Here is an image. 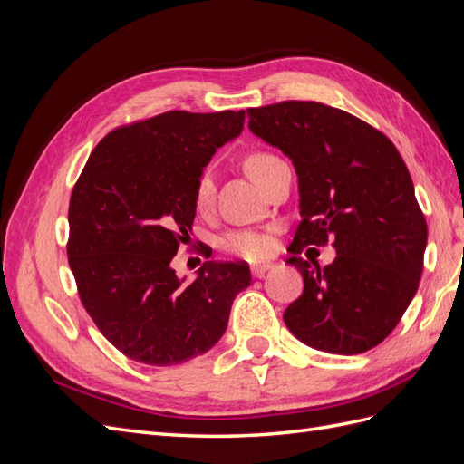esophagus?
I'll return each instance as SVG.
<instances>
[{"instance_id": "34e87169", "label": "esophagus", "mask_w": 464, "mask_h": 464, "mask_svg": "<svg viewBox=\"0 0 464 464\" xmlns=\"http://www.w3.org/2000/svg\"><path fill=\"white\" fill-rule=\"evenodd\" d=\"M273 269V263H259V265H251V275L256 278H261L266 271Z\"/></svg>"}]
</instances>
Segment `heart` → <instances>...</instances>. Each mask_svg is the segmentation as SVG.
<instances>
[{"label":"heart","instance_id":"obj_1","mask_svg":"<svg viewBox=\"0 0 464 464\" xmlns=\"http://www.w3.org/2000/svg\"><path fill=\"white\" fill-rule=\"evenodd\" d=\"M280 159L275 157L271 152H251L246 159V170L247 174L254 178L257 184L261 181L263 174L269 170L273 164H276ZM215 191H217V179L210 168H205V170L199 174L198 181H195V189H193V203L198 210H207L210 205H213L215 199ZM222 247L228 251L232 256H240L246 259H259L269 254L273 242L271 236L265 232L257 230H234L227 237H224Z\"/></svg>","mask_w":464,"mask_h":464}]
</instances>
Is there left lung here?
<instances>
[{
    "label": "left lung",
    "instance_id": "left-lung-1",
    "mask_svg": "<svg viewBox=\"0 0 464 464\" xmlns=\"http://www.w3.org/2000/svg\"><path fill=\"white\" fill-rule=\"evenodd\" d=\"M249 131L283 150L298 174L300 217L286 263L304 278L285 312L304 344L353 356L385 341L418 290L428 224L397 147L366 121L321 102L249 108ZM333 239L323 270L297 257Z\"/></svg>",
    "mask_w": 464,
    "mask_h": 464
}]
</instances>
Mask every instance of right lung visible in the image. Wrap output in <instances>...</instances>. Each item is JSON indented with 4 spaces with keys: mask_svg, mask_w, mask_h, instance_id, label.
<instances>
[{
    "mask_svg": "<svg viewBox=\"0 0 464 464\" xmlns=\"http://www.w3.org/2000/svg\"><path fill=\"white\" fill-rule=\"evenodd\" d=\"M246 111L164 114L106 135L69 201L67 257L87 314L121 354L178 366L213 348L249 266L205 261L186 283L172 259L195 218V181L242 133Z\"/></svg>",
    "mask_w": 464,
    "mask_h": 464,
    "instance_id": "add662e5",
    "label": "right lung"
}]
</instances>
